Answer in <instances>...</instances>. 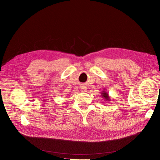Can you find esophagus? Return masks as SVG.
Returning <instances> with one entry per match:
<instances>
[{"mask_svg":"<svg viewBox=\"0 0 160 160\" xmlns=\"http://www.w3.org/2000/svg\"><path fill=\"white\" fill-rule=\"evenodd\" d=\"M86 89H87V88H86L85 86L82 85V86H80V89H81V91H82V92H86V90H87Z\"/></svg>","mask_w":160,"mask_h":160,"instance_id":"34e87169","label":"esophagus"}]
</instances>
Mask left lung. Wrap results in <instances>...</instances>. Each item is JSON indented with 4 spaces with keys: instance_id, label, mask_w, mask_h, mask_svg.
I'll return each mask as SVG.
<instances>
[{
    "instance_id": "obj_1",
    "label": "left lung",
    "mask_w": 160,
    "mask_h": 160,
    "mask_svg": "<svg viewBox=\"0 0 160 160\" xmlns=\"http://www.w3.org/2000/svg\"><path fill=\"white\" fill-rule=\"evenodd\" d=\"M101 95H102V97H103V98H104L106 100H110V97H109V95H108V93L106 92V91H102V92L101 93Z\"/></svg>"
}]
</instances>
